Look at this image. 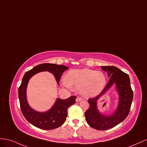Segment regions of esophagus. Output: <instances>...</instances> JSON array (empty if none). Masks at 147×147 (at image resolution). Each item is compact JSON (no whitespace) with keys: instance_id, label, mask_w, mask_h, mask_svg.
Segmentation results:
<instances>
[{"instance_id":"34e87169","label":"esophagus","mask_w":147,"mask_h":147,"mask_svg":"<svg viewBox=\"0 0 147 147\" xmlns=\"http://www.w3.org/2000/svg\"><path fill=\"white\" fill-rule=\"evenodd\" d=\"M82 100V98L78 97H77V98H76V101L77 102H80V101H81Z\"/></svg>"}]
</instances>
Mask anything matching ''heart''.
Returning <instances> with one entry per match:
<instances>
[{
    "mask_svg": "<svg viewBox=\"0 0 147 147\" xmlns=\"http://www.w3.org/2000/svg\"><path fill=\"white\" fill-rule=\"evenodd\" d=\"M63 84L68 88L79 90L85 97L97 95L103 89L107 83V79L101 71L90 69H73L68 71Z\"/></svg>",
    "mask_w": 147,
    "mask_h": 147,
    "instance_id": "1",
    "label": "heart"
}]
</instances>
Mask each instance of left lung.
Returning <instances> with one entry per match:
<instances>
[{"label":"left lung","mask_w":147,"mask_h":147,"mask_svg":"<svg viewBox=\"0 0 147 147\" xmlns=\"http://www.w3.org/2000/svg\"><path fill=\"white\" fill-rule=\"evenodd\" d=\"M101 68L107 72L110 79L101 93L97 97L88 100L89 108L86 111L85 117L87 123L90 127L103 131L116 126L127 118L133 100V91L127 74L113 66H101ZM114 83L119 95V105L112 115L105 116L98 111L97 101Z\"/></svg>","instance_id":"obj_1"}]
</instances>
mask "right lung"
Segmentation results:
<instances>
[{"label":"right lung","instance_id":"obj_1","mask_svg":"<svg viewBox=\"0 0 147 147\" xmlns=\"http://www.w3.org/2000/svg\"><path fill=\"white\" fill-rule=\"evenodd\" d=\"M69 68L64 65L51 63H42L34 67L24 74L22 84L18 89V97L21 110L24 118L36 127L44 130L56 129L63 124L68 115V108L76 102V96L67 99L57 98L53 106L45 112H39L30 107L26 98V88L30 78L42 71H48L55 76L58 84L64 71Z\"/></svg>","mask_w":147,"mask_h":147}]
</instances>
